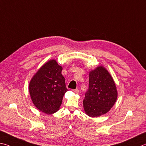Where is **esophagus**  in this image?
I'll return each instance as SVG.
<instances>
[{"label":"esophagus","instance_id":"esophagus-1","mask_svg":"<svg viewBox=\"0 0 146 146\" xmlns=\"http://www.w3.org/2000/svg\"><path fill=\"white\" fill-rule=\"evenodd\" d=\"M72 91L76 94H79V92H80V91H79V90H78V89H76V90H72Z\"/></svg>","mask_w":146,"mask_h":146}]
</instances>
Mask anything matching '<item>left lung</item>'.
<instances>
[{
  "instance_id": "left-lung-1",
  "label": "left lung",
  "mask_w": 146,
  "mask_h": 146,
  "mask_svg": "<svg viewBox=\"0 0 146 146\" xmlns=\"http://www.w3.org/2000/svg\"><path fill=\"white\" fill-rule=\"evenodd\" d=\"M117 98L115 83L110 74L103 66L89 73V86L83 100L86 114L97 117L110 111Z\"/></svg>"
}]
</instances>
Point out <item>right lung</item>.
<instances>
[{
    "label": "right lung",
    "instance_id": "obj_1",
    "mask_svg": "<svg viewBox=\"0 0 146 146\" xmlns=\"http://www.w3.org/2000/svg\"><path fill=\"white\" fill-rule=\"evenodd\" d=\"M62 69L56 60H50L41 66L29 83V91L33 104L46 114L58 111L68 90L61 74Z\"/></svg>",
    "mask_w": 146,
    "mask_h": 146
}]
</instances>
